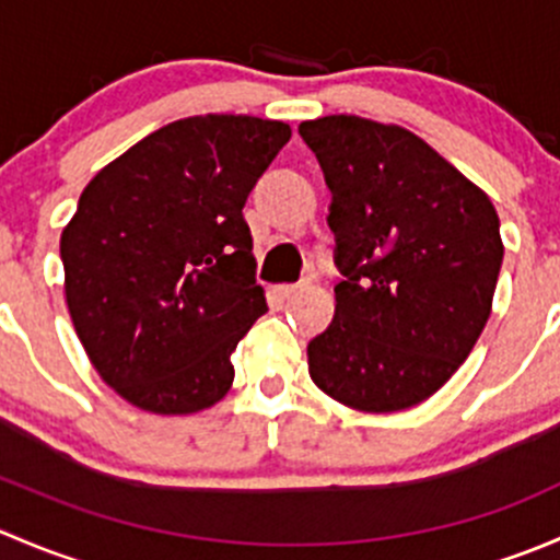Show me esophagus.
<instances>
[{
	"instance_id": "obj_1",
	"label": "esophagus",
	"mask_w": 560,
	"mask_h": 560,
	"mask_svg": "<svg viewBox=\"0 0 560 560\" xmlns=\"http://www.w3.org/2000/svg\"><path fill=\"white\" fill-rule=\"evenodd\" d=\"M312 284H314L312 276H303V279L298 281V284H284V287H279V292H281V298H295V295H301V292L312 290Z\"/></svg>"
}]
</instances>
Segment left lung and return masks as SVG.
I'll list each match as a JSON object with an SVG mask.
<instances>
[{
  "mask_svg": "<svg viewBox=\"0 0 560 560\" xmlns=\"http://www.w3.org/2000/svg\"><path fill=\"white\" fill-rule=\"evenodd\" d=\"M330 189L336 316L308 374L338 404L400 411L431 398L477 343L504 244L479 186L425 140L360 116L303 121Z\"/></svg>",
  "mask_w": 560,
  "mask_h": 560,
  "instance_id": "obj_1",
  "label": "left lung"
}]
</instances>
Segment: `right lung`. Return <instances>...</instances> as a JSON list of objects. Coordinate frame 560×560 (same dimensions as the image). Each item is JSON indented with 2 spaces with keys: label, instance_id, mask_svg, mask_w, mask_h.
Returning a JSON list of instances; mask_svg holds the SVG:
<instances>
[{
  "label": "right lung",
  "instance_id": "add662e5",
  "mask_svg": "<svg viewBox=\"0 0 560 560\" xmlns=\"http://www.w3.org/2000/svg\"><path fill=\"white\" fill-rule=\"evenodd\" d=\"M290 124L191 116L103 167L61 233L65 295L89 360L132 406L191 415L228 395L230 354L268 312L248 191Z\"/></svg>",
  "mask_w": 560,
  "mask_h": 560
}]
</instances>
